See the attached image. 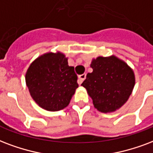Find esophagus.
<instances>
[{
    "mask_svg": "<svg viewBox=\"0 0 153 153\" xmlns=\"http://www.w3.org/2000/svg\"><path fill=\"white\" fill-rule=\"evenodd\" d=\"M86 79V74H82L81 75H79V80H78V82H79V84H81L82 82H83V80Z\"/></svg>",
    "mask_w": 153,
    "mask_h": 153,
    "instance_id": "obj_1",
    "label": "esophagus"
}]
</instances>
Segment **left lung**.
<instances>
[{"instance_id":"left-lung-1","label":"left lung","mask_w":153,"mask_h":153,"mask_svg":"<svg viewBox=\"0 0 153 153\" xmlns=\"http://www.w3.org/2000/svg\"><path fill=\"white\" fill-rule=\"evenodd\" d=\"M91 67L93 71L87 74L82 86L94 107L103 113L118 110L128 101L135 86L132 69L114 55L92 59Z\"/></svg>"}]
</instances>
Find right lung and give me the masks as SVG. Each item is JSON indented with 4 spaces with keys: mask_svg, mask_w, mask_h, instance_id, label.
<instances>
[{
    "mask_svg": "<svg viewBox=\"0 0 153 153\" xmlns=\"http://www.w3.org/2000/svg\"><path fill=\"white\" fill-rule=\"evenodd\" d=\"M61 52L44 53L35 59L25 74V82L37 104L50 111L67 107L79 87L74 68Z\"/></svg>",
    "mask_w": 153,
    "mask_h": 153,
    "instance_id": "obj_1",
    "label": "right lung"
}]
</instances>
